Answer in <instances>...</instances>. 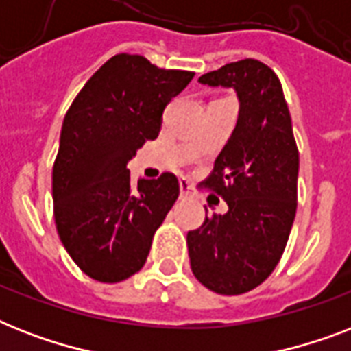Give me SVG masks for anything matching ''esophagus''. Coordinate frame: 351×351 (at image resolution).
I'll return each instance as SVG.
<instances>
[{
	"instance_id": "obj_1",
	"label": "esophagus",
	"mask_w": 351,
	"mask_h": 351,
	"mask_svg": "<svg viewBox=\"0 0 351 351\" xmlns=\"http://www.w3.org/2000/svg\"><path fill=\"white\" fill-rule=\"evenodd\" d=\"M180 195L184 198L193 197V187H191V184H189V180H187V178H180Z\"/></svg>"
}]
</instances>
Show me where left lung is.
Here are the masks:
<instances>
[{"label":"left lung","mask_w":351,"mask_h":351,"mask_svg":"<svg viewBox=\"0 0 351 351\" xmlns=\"http://www.w3.org/2000/svg\"><path fill=\"white\" fill-rule=\"evenodd\" d=\"M233 87L239 120L202 182L228 204L187 233L193 275L215 293L240 295L262 284L288 244L297 211L299 149L280 80L266 63L245 58L198 78ZM208 211V209H206Z\"/></svg>","instance_id":"1"}]
</instances>
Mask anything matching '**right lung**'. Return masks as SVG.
Segmentation results:
<instances>
[{
    "label": "right lung",
    "instance_id": "right-lung-1",
    "mask_svg": "<svg viewBox=\"0 0 351 351\" xmlns=\"http://www.w3.org/2000/svg\"><path fill=\"white\" fill-rule=\"evenodd\" d=\"M193 76L123 52L69 107L52 167L54 220L71 258L98 282H121L142 269L154 231L180 195L173 173L132 184L127 162L158 136L165 106Z\"/></svg>",
    "mask_w": 351,
    "mask_h": 351
}]
</instances>
